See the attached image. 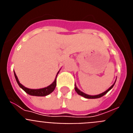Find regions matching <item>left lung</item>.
<instances>
[{"instance_id":"obj_1","label":"left lung","mask_w":133,"mask_h":133,"mask_svg":"<svg viewBox=\"0 0 133 133\" xmlns=\"http://www.w3.org/2000/svg\"><path fill=\"white\" fill-rule=\"evenodd\" d=\"M115 82H116V81H115ZM115 83H114V84H112V85L111 86V87H110L109 88V89H108V90H107L106 91H104V92H103V93L99 94V95H92H92H87V94L84 93V92H83L82 91H81V90H80L79 89H78V88L76 87V85H75V91H76V92H77V93L78 94V95H81V96H82V97H84V98H100V97H102L103 96H104V95H106V94L108 92H109V90H110V89L113 87V86L115 85Z\"/></svg>"}]
</instances>
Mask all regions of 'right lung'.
Wrapping results in <instances>:
<instances>
[{
  "instance_id": "obj_1",
  "label": "right lung",
  "mask_w": 133,
  "mask_h": 133,
  "mask_svg": "<svg viewBox=\"0 0 133 133\" xmlns=\"http://www.w3.org/2000/svg\"><path fill=\"white\" fill-rule=\"evenodd\" d=\"M58 72H59V71L57 72V75L58 74ZM14 73H15V78H16V82H17V83H18V84L19 85L20 87L23 89V90H24L27 94L32 95V96H37V97H44V96H46V95H49V94H50L52 92H53L55 87H56V77H57V75H56V78H55L53 83H52L51 84H50L49 86H48L47 87L43 88V89H28V88L24 87L23 84H21V83H20L19 81H18V77H17V76L16 75L15 72H14Z\"/></svg>"
}]
</instances>
